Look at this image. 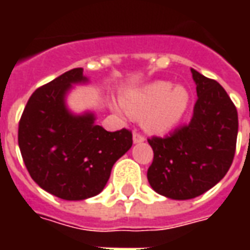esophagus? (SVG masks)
I'll use <instances>...</instances> for the list:
<instances>
[{"label":"esophagus","instance_id":"34e87169","mask_svg":"<svg viewBox=\"0 0 250 250\" xmlns=\"http://www.w3.org/2000/svg\"><path fill=\"white\" fill-rule=\"evenodd\" d=\"M132 139H134V143H141V142H145V136L142 135L141 132H138V131H134Z\"/></svg>","mask_w":250,"mask_h":250}]
</instances>
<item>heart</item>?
Segmentation results:
<instances>
[{
  "mask_svg": "<svg viewBox=\"0 0 250 250\" xmlns=\"http://www.w3.org/2000/svg\"><path fill=\"white\" fill-rule=\"evenodd\" d=\"M122 104L125 112L142 120L148 131L165 132L184 118L190 104V93L182 85L173 88L170 82H154L125 93Z\"/></svg>",
  "mask_w": 250,
  "mask_h": 250,
  "instance_id": "obj_1",
  "label": "heart"
}]
</instances>
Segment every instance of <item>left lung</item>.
<instances>
[{
  "label": "left lung",
  "instance_id": "1",
  "mask_svg": "<svg viewBox=\"0 0 250 250\" xmlns=\"http://www.w3.org/2000/svg\"><path fill=\"white\" fill-rule=\"evenodd\" d=\"M197 102L188 125L147 141L154 159L147 170L151 188L171 199L195 198L220 182L236 152L238 115L226 91L191 69Z\"/></svg>",
  "mask_w": 250,
  "mask_h": 250
}]
</instances>
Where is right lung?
<instances>
[{
  "label": "right lung",
  "instance_id": "right-lung-1",
  "mask_svg": "<svg viewBox=\"0 0 250 250\" xmlns=\"http://www.w3.org/2000/svg\"><path fill=\"white\" fill-rule=\"evenodd\" d=\"M87 82L82 68L37 88L19 123V146L30 177L48 193L82 201L104 188L114 163L132 146V132L95 125V116L68 112L64 98L71 84Z\"/></svg>",
  "mask_w": 250,
  "mask_h": 250
}]
</instances>
